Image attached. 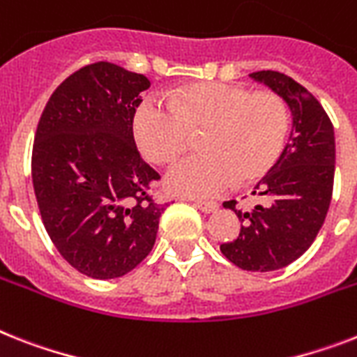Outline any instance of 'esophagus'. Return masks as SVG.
Returning <instances> with one entry per match:
<instances>
[{"label": "esophagus", "mask_w": 357, "mask_h": 357, "mask_svg": "<svg viewBox=\"0 0 357 357\" xmlns=\"http://www.w3.org/2000/svg\"><path fill=\"white\" fill-rule=\"evenodd\" d=\"M194 207H198L204 213H214L218 208L216 202H202V199H194Z\"/></svg>", "instance_id": "1"}]
</instances>
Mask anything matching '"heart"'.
<instances>
[{"mask_svg":"<svg viewBox=\"0 0 357 357\" xmlns=\"http://www.w3.org/2000/svg\"><path fill=\"white\" fill-rule=\"evenodd\" d=\"M289 109L273 91L251 93L234 84H196L170 95L150 97L133 117L141 152L155 165H172L202 133V153L170 170L167 183L187 196H216L234 181L262 178L282 153Z\"/></svg>","mask_w":357,"mask_h":357,"instance_id":"heart-1","label":"heart"}]
</instances>
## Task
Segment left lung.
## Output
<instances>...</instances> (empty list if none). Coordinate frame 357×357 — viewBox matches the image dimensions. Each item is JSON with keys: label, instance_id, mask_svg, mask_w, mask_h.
<instances>
[{"label": "left lung", "instance_id": "obj_1", "mask_svg": "<svg viewBox=\"0 0 357 357\" xmlns=\"http://www.w3.org/2000/svg\"><path fill=\"white\" fill-rule=\"evenodd\" d=\"M249 77L288 102L294 130L277 163L255 187L264 204L249 213L236 208V199L224 204L244 225L220 249L238 268L273 271L299 259L323 227L334 190V126L319 100L288 75L268 69Z\"/></svg>", "mask_w": 357, "mask_h": 357}]
</instances>
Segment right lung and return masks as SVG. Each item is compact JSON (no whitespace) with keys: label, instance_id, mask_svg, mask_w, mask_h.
I'll return each instance as SVG.
<instances>
[{"label":"right lung","instance_id":"1","mask_svg":"<svg viewBox=\"0 0 357 357\" xmlns=\"http://www.w3.org/2000/svg\"><path fill=\"white\" fill-rule=\"evenodd\" d=\"M150 88L117 63L84 66L43 108L33 144L34 194L58 253L91 279H117L152 251L167 204L139 153L133 117Z\"/></svg>","mask_w":357,"mask_h":357}]
</instances>
